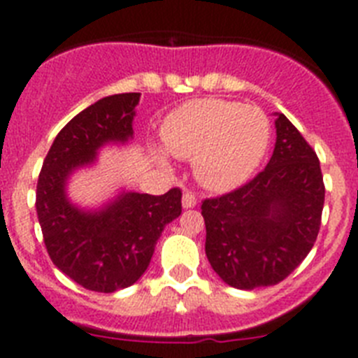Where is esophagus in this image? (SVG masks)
I'll list each match as a JSON object with an SVG mask.
<instances>
[{"instance_id":"1","label":"esophagus","mask_w":358,"mask_h":358,"mask_svg":"<svg viewBox=\"0 0 358 358\" xmlns=\"http://www.w3.org/2000/svg\"><path fill=\"white\" fill-rule=\"evenodd\" d=\"M195 206H197V199H195V195H192L189 192H185V194H182V208H185V210H189V208Z\"/></svg>"}]
</instances>
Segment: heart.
<instances>
[{
	"label": "heart",
	"instance_id": "1",
	"mask_svg": "<svg viewBox=\"0 0 358 358\" xmlns=\"http://www.w3.org/2000/svg\"><path fill=\"white\" fill-rule=\"evenodd\" d=\"M164 150L177 159H192L195 181L210 192H229L243 185L264 159L271 123L255 106L222 98H199L173 109L161 125ZM161 166L169 157L152 148Z\"/></svg>",
	"mask_w": 358,
	"mask_h": 358
}]
</instances>
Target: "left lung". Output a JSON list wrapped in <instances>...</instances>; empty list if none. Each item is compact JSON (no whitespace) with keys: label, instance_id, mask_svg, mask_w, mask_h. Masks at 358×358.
<instances>
[{"label":"left lung","instance_id":"left-lung-1","mask_svg":"<svg viewBox=\"0 0 358 358\" xmlns=\"http://www.w3.org/2000/svg\"><path fill=\"white\" fill-rule=\"evenodd\" d=\"M274 116L276 143L264 172L202 202L208 262L240 290L285 280L314 248L321 226L324 185L317 156L285 115Z\"/></svg>","mask_w":358,"mask_h":358}]
</instances>
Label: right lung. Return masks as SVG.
Masks as SVG:
<instances>
[{"mask_svg":"<svg viewBox=\"0 0 358 358\" xmlns=\"http://www.w3.org/2000/svg\"><path fill=\"white\" fill-rule=\"evenodd\" d=\"M141 93L110 94L80 110L57 134L37 181L36 208L55 267L94 292L127 289L147 271L164 226L181 215V189L148 195L118 188L96 206L69 197L78 172L98 164L106 147L134 140Z\"/></svg>","mask_w":358,"mask_h":358,"instance_id":"1","label":"right lung"}]
</instances>
